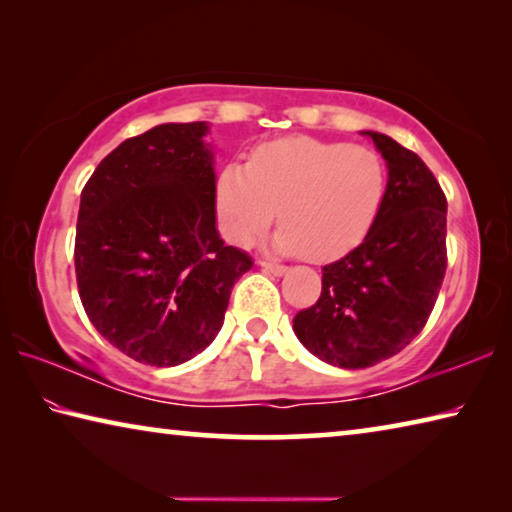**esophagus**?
<instances>
[{"mask_svg":"<svg viewBox=\"0 0 512 512\" xmlns=\"http://www.w3.org/2000/svg\"><path fill=\"white\" fill-rule=\"evenodd\" d=\"M262 268H264L266 273H273V275H284V273L289 271L287 266H284V264H277V262H262Z\"/></svg>","mask_w":512,"mask_h":512,"instance_id":"esophagus-1","label":"esophagus"}]
</instances>
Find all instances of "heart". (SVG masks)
Masks as SVG:
<instances>
[{
    "mask_svg": "<svg viewBox=\"0 0 512 512\" xmlns=\"http://www.w3.org/2000/svg\"><path fill=\"white\" fill-rule=\"evenodd\" d=\"M388 171L368 146L291 135L266 142L248 164H223L214 183L221 235L250 246L275 219L282 253L332 262L357 248L386 201Z\"/></svg>",
    "mask_w": 512,
    "mask_h": 512,
    "instance_id": "obj_1",
    "label": "heart"
}]
</instances>
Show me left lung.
<instances>
[{
    "label": "left lung",
    "mask_w": 512,
    "mask_h": 512,
    "mask_svg": "<svg viewBox=\"0 0 512 512\" xmlns=\"http://www.w3.org/2000/svg\"><path fill=\"white\" fill-rule=\"evenodd\" d=\"M388 167L375 225L339 262L323 266L316 305L293 318L305 348L332 366L370 368L427 325L447 268V198L418 155L370 133Z\"/></svg>",
    "instance_id": "1"
}]
</instances>
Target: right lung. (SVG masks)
Wrapping results in <instances>:
<instances>
[{
	"label": "right lung",
	"instance_id": "1",
	"mask_svg": "<svg viewBox=\"0 0 512 512\" xmlns=\"http://www.w3.org/2000/svg\"><path fill=\"white\" fill-rule=\"evenodd\" d=\"M205 121L128 137L81 192L74 266L90 323L149 366L189 361L214 341L253 257L216 230Z\"/></svg>",
	"mask_w": 512,
	"mask_h": 512
}]
</instances>
